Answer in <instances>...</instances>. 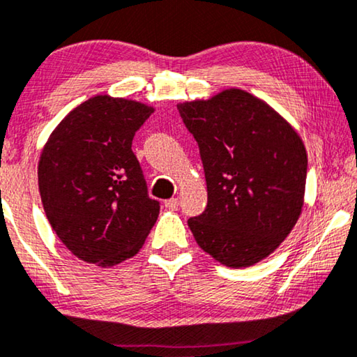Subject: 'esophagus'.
<instances>
[{
	"instance_id": "34e87169",
	"label": "esophagus",
	"mask_w": 357,
	"mask_h": 357,
	"mask_svg": "<svg viewBox=\"0 0 357 357\" xmlns=\"http://www.w3.org/2000/svg\"><path fill=\"white\" fill-rule=\"evenodd\" d=\"M165 206H167V208L172 210V211L178 210L179 200H178V199H168V200H165Z\"/></svg>"
}]
</instances>
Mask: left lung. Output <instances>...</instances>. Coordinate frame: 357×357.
Instances as JSON below:
<instances>
[{
  "instance_id": "8db88e82",
  "label": "left lung",
  "mask_w": 357,
  "mask_h": 357,
  "mask_svg": "<svg viewBox=\"0 0 357 357\" xmlns=\"http://www.w3.org/2000/svg\"><path fill=\"white\" fill-rule=\"evenodd\" d=\"M205 169L208 204L188 225L199 247L227 268L268 258L305 204L307 155L296 130L257 96L229 88L178 104Z\"/></svg>"
}]
</instances>
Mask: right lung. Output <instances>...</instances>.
I'll return each mask as SVG.
<instances>
[{
    "instance_id": "1",
    "label": "right lung",
    "mask_w": 357,
    "mask_h": 357,
    "mask_svg": "<svg viewBox=\"0 0 357 357\" xmlns=\"http://www.w3.org/2000/svg\"><path fill=\"white\" fill-rule=\"evenodd\" d=\"M153 107L99 94L63 119L43 147L38 188L47 221L77 258L110 268L132 258L160 204L147 195L132 137Z\"/></svg>"
}]
</instances>
